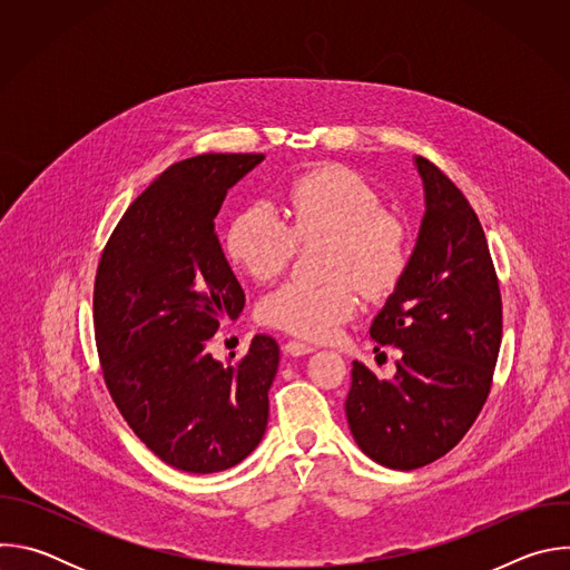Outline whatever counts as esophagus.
<instances>
[{"instance_id":"34e87169","label":"esophagus","mask_w":570,"mask_h":570,"mask_svg":"<svg viewBox=\"0 0 570 570\" xmlns=\"http://www.w3.org/2000/svg\"><path fill=\"white\" fill-rule=\"evenodd\" d=\"M284 352H286L288 356H304V354H311V352H315V347H313V345H308V343L288 341V343L284 345Z\"/></svg>"}]
</instances>
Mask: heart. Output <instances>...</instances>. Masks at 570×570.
Here are the masks:
<instances>
[{
    "mask_svg": "<svg viewBox=\"0 0 570 570\" xmlns=\"http://www.w3.org/2000/svg\"><path fill=\"white\" fill-rule=\"evenodd\" d=\"M284 218L266 203L243 207L227 225L225 255L255 282L277 277L297 243L327 240V284L286 282L259 304V317L299 338L324 341L361 308L356 284L372 297L396 288L411 262V236L385 212L381 194L345 167L299 176L284 194Z\"/></svg>",
    "mask_w": 570,
    "mask_h": 570,
    "instance_id": "heart-1",
    "label": "heart"
}]
</instances>
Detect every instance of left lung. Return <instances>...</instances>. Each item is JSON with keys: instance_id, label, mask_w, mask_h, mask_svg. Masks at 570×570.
I'll return each instance as SVG.
<instances>
[{"instance_id": "8db88e82", "label": "left lung", "mask_w": 570, "mask_h": 570, "mask_svg": "<svg viewBox=\"0 0 570 570\" xmlns=\"http://www.w3.org/2000/svg\"><path fill=\"white\" fill-rule=\"evenodd\" d=\"M424 218L401 282L370 327L401 350L392 379L354 361L350 431L374 462L411 471L449 453L490 394L503 308L482 225L462 191L424 157Z\"/></svg>"}]
</instances>
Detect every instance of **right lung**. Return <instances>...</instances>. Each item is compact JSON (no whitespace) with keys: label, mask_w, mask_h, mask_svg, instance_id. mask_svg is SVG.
Segmentation results:
<instances>
[{"label":"right lung","mask_w":570,"mask_h":570,"mask_svg":"<svg viewBox=\"0 0 570 570\" xmlns=\"http://www.w3.org/2000/svg\"><path fill=\"white\" fill-rule=\"evenodd\" d=\"M264 155L205 153L178 161L126 209L101 255L95 334L106 385L135 435L167 464L216 473L246 460L268 424L275 338L220 363L207 352L246 295L214 218Z\"/></svg>","instance_id":"obj_1"}]
</instances>
